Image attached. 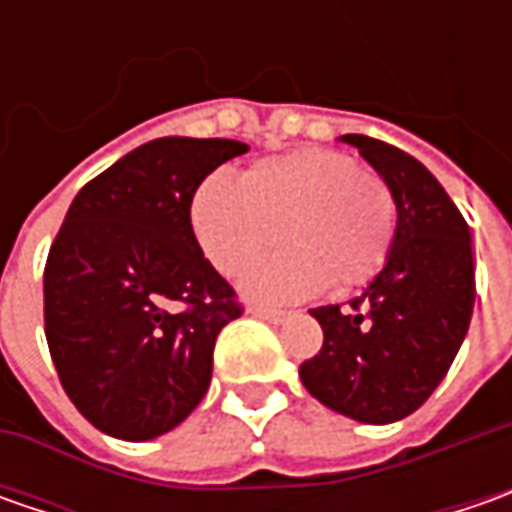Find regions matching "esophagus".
Here are the masks:
<instances>
[{
	"label": "esophagus",
	"instance_id": "obj_1",
	"mask_svg": "<svg viewBox=\"0 0 512 512\" xmlns=\"http://www.w3.org/2000/svg\"><path fill=\"white\" fill-rule=\"evenodd\" d=\"M250 313H253L256 319H265L270 325H282L287 319L285 310H273V307H250Z\"/></svg>",
	"mask_w": 512,
	"mask_h": 512
}]
</instances>
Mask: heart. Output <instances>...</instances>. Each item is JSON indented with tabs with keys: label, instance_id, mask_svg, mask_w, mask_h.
<instances>
[{
	"label": "heart",
	"instance_id": "obj_1",
	"mask_svg": "<svg viewBox=\"0 0 512 512\" xmlns=\"http://www.w3.org/2000/svg\"><path fill=\"white\" fill-rule=\"evenodd\" d=\"M199 245L225 276H242L285 236L290 250L253 267L245 293L259 302H299L370 282L396 236V196L376 170L336 150H296L262 159L242 176L205 179L190 205Z\"/></svg>",
	"mask_w": 512,
	"mask_h": 512
}]
</instances>
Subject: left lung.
Returning <instances> with one entry per match:
<instances>
[{
	"label": "left lung",
	"instance_id": "left-lung-1",
	"mask_svg": "<svg viewBox=\"0 0 512 512\" xmlns=\"http://www.w3.org/2000/svg\"><path fill=\"white\" fill-rule=\"evenodd\" d=\"M342 142L393 190L396 236L362 296L310 310L325 344L299 376L313 399L347 419L390 424L430 399L467 336L476 302L470 227L410 153L362 133Z\"/></svg>",
	"mask_w": 512,
	"mask_h": 512
}]
</instances>
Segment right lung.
<instances>
[{
	"label": "right lung",
	"instance_id": "add662e5",
	"mask_svg": "<svg viewBox=\"0 0 512 512\" xmlns=\"http://www.w3.org/2000/svg\"><path fill=\"white\" fill-rule=\"evenodd\" d=\"M236 139L165 136L82 187L45 265V336L59 382L96 430L148 442L205 399L219 330L242 316L202 253L193 193Z\"/></svg>",
	"mask_w": 512,
	"mask_h": 512
}]
</instances>
